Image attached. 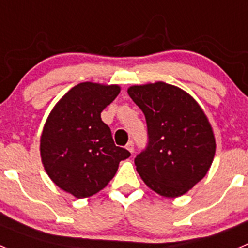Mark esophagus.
I'll return each instance as SVG.
<instances>
[{
	"mask_svg": "<svg viewBox=\"0 0 248 248\" xmlns=\"http://www.w3.org/2000/svg\"><path fill=\"white\" fill-rule=\"evenodd\" d=\"M126 149H128L129 151H130L131 154H133V153H134V143H133V141H129L128 144H126Z\"/></svg>",
	"mask_w": 248,
	"mask_h": 248,
	"instance_id": "obj_1",
	"label": "esophagus"
}]
</instances>
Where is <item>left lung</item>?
Returning <instances> with one entry per match:
<instances>
[{"mask_svg":"<svg viewBox=\"0 0 248 248\" xmlns=\"http://www.w3.org/2000/svg\"><path fill=\"white\" fill-rule=\"evenodd\" d=\"M128 94L143 110L148 146L134 163L153 191L177 198L203 179L216 151L211 124L198 102L164 82L131 85Z\"/></svg>","mask_w":248,"mask_h":248,"instance_id":"obj_1","label":"left lung"}]
</instances>
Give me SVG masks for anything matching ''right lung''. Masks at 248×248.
I'll return each mask as SVG.
<instances>
[{
	"instance_id": "1",
	"label": "right lung",
	"mask_w": 248,
	"mask_h": 248,
	"mask_svg": "<svg viewBox=\"0 0 248 248\" xmlns=\"http://www.w3.org/2000/svg\"><path fill=\"white\" fill-rule=\"evenodd\" d=\"M120 87L84 82L65 93L48 115L41 135L46 172L58 187L77 199L89 198L108 185L122 160L130 156L114 144L100 113Z\"/></svg>"
}]
</instances>
